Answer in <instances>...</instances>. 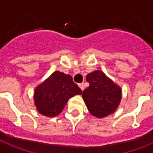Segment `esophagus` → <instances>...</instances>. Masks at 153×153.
Segmentation results:
<instances>
[{
  "label": "esophagus",
  "mask_w": 153,
  "mask_h": 153,
  "mask_svg": "<svg viewBox=\"0 0 153 153\" xmlns=\"http://www.w3.org/2000/svg\"><path fill=\"white\" fill-rule=\"evenodd\" d=\"M79 87L80 88L82 91L84 90V83H81V84H79Z\"/></svg>",
  "instance_id": "esophagus-1"
}]
</instances>
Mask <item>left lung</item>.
I'll return each instance as SVG.
<instances>
[{
	"label": "left lung",
	"mask_w": 153,
	"mask_h": 153,
	"mask_svg": "<svg viewBox=\"0 0 153 153\" xmlns=\"http://www.w3.org/2000/svg\"><path fill=\"white\" fill-rule=\"evenodd\" d=\"M89 87L82 93L88 110L98 118L113 113L121 99L120 88L101 71H94L86 77Z\"/></svg>",
	"instance_id": "left-lung-1"
}]
</instances>
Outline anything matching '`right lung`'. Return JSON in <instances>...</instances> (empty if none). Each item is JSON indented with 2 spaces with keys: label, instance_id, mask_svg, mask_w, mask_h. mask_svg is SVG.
I'll use <instances>...</instances> for the list:
<instances>
[{
  "label": "right lung",
  "instance_id": "add662e5",
  "mask_svg": "<svg viewBox=\"0 0 153 153\" xmlns=\"http://www.w3.org/2000/svg\"><path fill=\"white\" fill-rule=\"evenodd\" d=\"M81 94L71 76L56 71L36 88L34 102L40 114L52 117L61 113L69 98Z\"/></svg>",
  "mask_w": 153,
  "mask_h": 153
}]
</instances>
